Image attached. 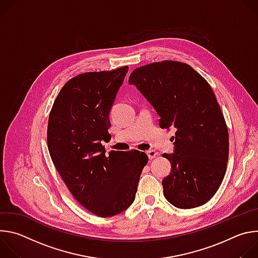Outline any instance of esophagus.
<instances>
[{
  "label": "esophagus",
  "mask_w": 258,
  "mask_h": 258,
  "mask_svg": "<svg viewBox=\"0 0 258 258\" xmlns=\"http://www.w3.org/2000/svg\"><path fill=\"white\" fill-rule=\"evenodd\" d=\"M147 155H148L149 159H153L158 155V153L155 150H149V151H147Z\"/></svg>",
  "instance_id": "1"
}]
</instances>
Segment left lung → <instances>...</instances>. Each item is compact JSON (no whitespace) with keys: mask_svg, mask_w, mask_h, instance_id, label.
<instances>
[{"mask_svg":"<svg viewBox=\"0 0 258 258\" xmlns=\"http://www.w3.org/2000/svg\"><path fill=\"white\" fill-rule=\"evenodd\" d=\"M128 84L154 107L161 128L176 130L174 153L162 155L171 163L164 197L181 209L203 205L218 190L229 159L228 126L211 87L189 64L172 60L136 68Z\"/></svg>","mask_w":258,"mask_h":258,"instance_id":"8db88e82","label":"left lung"}]
</instances>
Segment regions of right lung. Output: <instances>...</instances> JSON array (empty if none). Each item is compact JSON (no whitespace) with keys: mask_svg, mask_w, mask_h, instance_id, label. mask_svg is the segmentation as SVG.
Segmentation results:
<instances>
[{"mask_svg":"<svg viewBox=\"0 0 258 258\" xmlns=\"http://www.w3.org/2000/svg\"><path fill=\"white\" fill-rule=\"evenodd\" d=\"M128 66L93 71L69 80L49 115L47 142L52 161L68 190L97 216L116 215L136 198L148 156L140 151L105 154L101 141L110 127L109 112Z\"/></svg>","mask_w":258,"mask_h":258,"instance_id":"1","label":"right lung"}]
</instances>
